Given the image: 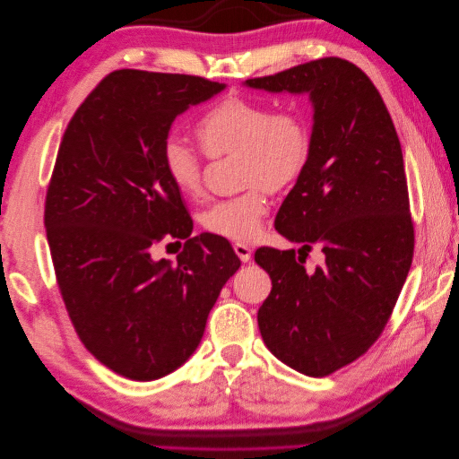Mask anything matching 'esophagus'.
Returning <instances> with one entry per match:
<instances>
[{"label":"esophagus","instance_id":"1","mask_svg":"<svg viewBox=\"0 0 459 459\" xmlns=\"http://www.w3.org/2000/svg\"><path fill=\"white\" fill-rule=\"evenodd\" d=\"M233 251H235V255H238L243 262L251 260L253 251H251V247H248V245H245V243H233Z\"/></svg>","mask_w":459,"mask_h":459}]
</instances>
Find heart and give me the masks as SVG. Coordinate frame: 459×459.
<instances>
[{
	"label": "heart",
	"mask_w": 459,
	"mask_h": 459,
	"mask_svg": "<svg viewBox=\"0 0 459 459\" xmlns=\"http://www.w3.org/2000/svg\"><path fill=\"white\" fill-rule=\"evenodd\" d=\"M195 134L208 157L239 152L243 184L253 186L241 195L208 206L201 214L203 228L233 241L255 239L268 214L266 189H287L307 169L312 145L308 118L297 108L275 110L268 101L230 95L206 110ZM162 169L182 195H199L201 159L178 137L166 140L162 147Z\"/></svg>",
	"instance_id": "obj_1"
}]
</instances>
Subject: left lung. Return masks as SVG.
I'll use <instances>...</instances> for the list:
<instances>
[{
  "mask_svg": "<svg viewBox=\"0 0 459 459\" xmlns=\"http://www.w3.org/2000/svg\"><path fill=\"white\" fill-rule=\"evenodd\" d=\"M245 84L308 93L314 107L307 169L275 216V230L302 247H262L255 260L272 277L258 310L264 344L289 368L325 377L379 339L411 266L400 142L381 93L351 61L324 57ZM314 244L326 262L307 273Z\"/></svg>",
  "mask_w": 459,
  "mask_h": 459,
  "instance_id": "left-lung-1",
  "label": "left lung"
}]
</instances>
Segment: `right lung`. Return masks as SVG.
<instances>
[{
	"instance_id": "add662e5",
	"label": "right lung",
	"mask_w": 459,
	"mask_h": 459,
	"mask_svg": "<svg viewBox=\"0 0 459 459\" xmlns=\"http://www.w3.org/2000/svg\"><path fill=\"white\" fill-rule=\"evenodd\" d=\"M224 88L189 74L110 73L68 122L55 160L44 221L68 317L86 349L132 381L187 362L241 266L224 238H191L162 169L174 118ZM172 237L186 239L178 264L157 261L154 245Z\"/></svg>"
}]
</instances>
